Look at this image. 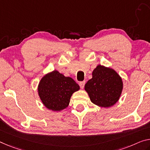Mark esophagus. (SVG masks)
<instances>
[{
  "label": "esophagus",
  "instance_id": "obj_1",
  "mask_svg": "<svg viewBox=\"0 0 150 150\" xmlns=\"http://www.w3.org/2000/svg\"><path fill=\"white\" fill-rule=\"evenodd\" d=\"M84 84H85V81H82V82H80V83H79V85H80V88H81L82 89L84 88Z\"/></svg>",
  "mask_w": 150,
  "mask_h": 150
}]
</instances>
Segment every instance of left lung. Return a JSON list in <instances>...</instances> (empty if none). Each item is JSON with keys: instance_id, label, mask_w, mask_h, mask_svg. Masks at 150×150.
Instances as JSON below:
<instances>
[{"instance_id": "obj_1", "label": "left lung", "mask_w": 150, "mask_h": 150, "mask_svg": "<svg viewBox=\"0 0 150 150\" xmlns=\"http://www.w3.org/2000/svg\"><path fill=\"white\" fill-rule=\"evenodd\" d=\"M92 76L84 86L91 102L104 108L116 104L123 88V80L119 74L114 69L98 64Z\"/></svg>"}]
</instances>
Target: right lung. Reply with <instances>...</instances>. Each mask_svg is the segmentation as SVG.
I'll return each mask as SVG.
<instances>
[{
  "label": "right lung",
  "instance_id": "obj_1",
  "mask_svg": "<svg viewBox=\"0 0 150 150\" xmlns=\"http://www.w3.org/2000/svg\"><path fill=\"white\" fill-rule=\"evenodd\" d=\"M79 90V85L72 78L65 76L57 70L43 76L38 86L41 103L53 111H60L68 107L73 93Z\"/></svg>",
  "mask_w": 150,
  "mask_h": 150
}]
</instances>
